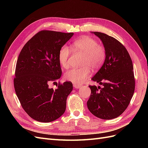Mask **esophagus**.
<instances>
[{
    "label": "esophagus",
    "mask_w": 148,
    "mask_h": 148,
    "mask_svg": "<svg viewBox=\"0 0 148 148\" xmlns=\"http://www.w3.org/2000/svg\"><path fill=\"white\" fill-rule=\"evenodd\" d=\"M82 86H81V85L80 84H73V87L75 88H76V89H79V88H81Z\"/></svg>",
    "instance_id": "1"
}]
</instances>
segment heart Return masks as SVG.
<instances>
[{"label": "heart", "mask_w": 148, "mask_h": 148, "mask_svg": "<svg viewBox=\"0 0 148 148\" xmlns=\"http://www.w3.org/2000/svg\"><path fill=\"white\" fill-rule=\"evenodd\" d=\"M74 51L84 55L82 65L79 69H71L65 74V78L75 84H82L90 75V68L96 70L99 69L104 63L106 51L102 46L98 45L95 39L86 36L77 39L72 43ZM71 54V49L67 45L61 47L58 55L59 64L64 69L69 67V59Z\"/></svg>", "instance_id": "heart-1"}]
</instances>
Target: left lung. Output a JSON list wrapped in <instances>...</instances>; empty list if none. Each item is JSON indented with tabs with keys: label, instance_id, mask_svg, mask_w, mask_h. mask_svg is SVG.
Wrapping results in <instances>:
<instances>
[{
	"label": "left lung",
	"instance_id": "1",
	"mask_svg": "<svg viewBox=\"0 0 148 148\" xmlns=\"http://www.w3.org/2000/svg\"><path fill=\"white\" fill-rule=\"evenodd\" d=\"M100 39L106 51L101 68L91 78L103 87L89 86V110L104 120L117 118L127 108L135 91L133 66L128 51L117 39L106 34L91 32Z\"/></svg>",
	"mask_w": 148,
	"mask_h": 148
}]
</instances>
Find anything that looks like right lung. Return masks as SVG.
<instances>
[{
  "instance_id": "add662e5",
  "label": "right lung",
  "mask_w": 148,
  "mask_h": 148,
  "mask_svg": "<svg viewBox=\"0 0 148 148\" xmlns=\"http://www.w3.org/2000/svg\"><path fill=\"white\" fill-rule=\"evenodd\" d=\"M73 34L40 31L26 42L18 58L15 92L25 111L38 122H52L65 112L72 83L65 82L55 90L49 87V83L61 77L59 52Z\"/></svg>"
}]
</instances>
